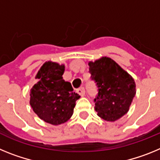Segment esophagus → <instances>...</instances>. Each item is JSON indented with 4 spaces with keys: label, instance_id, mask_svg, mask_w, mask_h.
Here are the masks:
<instances>
[{
    "label": "esophagus",
    "instance_id": "obj_1",
    "mask_svg": "<svg viewBox=\"0 0 160 160\" xmlns=\"http://www.w3.org/2000/svg\"><path fill=\"white\" fill-rule=\"evenodd\" d=\"M77 92H78L80 96H82V97L84 96V94H85V90H84V88H83V87L80 88L78 90H77Z\"/></svg>",
    "mask_w": 160,
    "mask_h": 160
}]
</instances>
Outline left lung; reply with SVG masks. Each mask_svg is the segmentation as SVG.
<instances>
[{
	"label": "left lung",
	"instance_id": "8db88e82",
	"mask_svg": "<svg viewBox=\"0 0 160 160\" xmlns=\"http://www.w3.org/2000/svg\"><path fill=\"white\" fill-rule=\"evenodd\" d=\"M88 66L98 88L94 99L97 115L108 122L118 120L128 112L135 96L134 79L109 57L89 62Z\"/></svg>",
	"mask_w": 160,
	"mask_h": 160
}]
</instances>
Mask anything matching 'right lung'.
I'll list each match as a JSON object with an SVG mask.
<instances>
[{
  "mask_svg": "<svg viewBox=\"0 0 160 160\" xmlns=\"http://www.w3.org/2000/svg\"><path fill=\"white\" fill-rule=\"evenodd\" d=\"M64 65L48 61L36 75L38 81L30 90V105L42 120L60 125L73 114L76 101L80 97L73 92L70 82L63 79Z\"/></svg>",
  "mask_w": 160,
  "mask_h": 160,
  "instance_id": "1",
  "label": "right lung"
}]
</instances>
